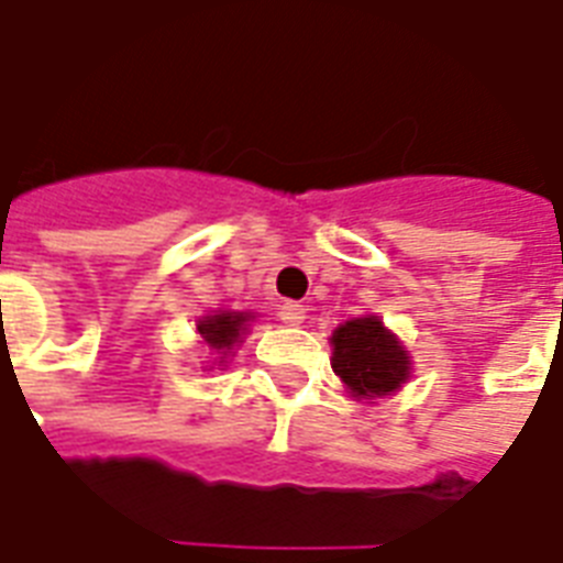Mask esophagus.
<instances>
[{
    "instance_id": "esophagus-1",
    "label": "esophagus",
    "mask_w": 563,
    "mask_h": 563,
    "mask_svg": "<svg viewBox=\"0 0 563 563\" xmlns=\"http://www.w3.org/2000/svg\"><path fill=\"white\" fill-rule=\"evenodd\" d=\"M280 319L286 322V325H301V322L307 319L305 305H298V301H286V305H280Z\"/></svg>"
}]
</instances>
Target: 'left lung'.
Here are the masks:
<instances>
[{
    "instance_id": "8db88e82",
    "label": "left lung",
    "mask_w": 563,
    "mask_h": 563,
    "mask_svg": "<svg viewBox=\"0 0 563 563\" xmlns=\"http://www.w3.org/2000/svg\"><path fill=\"white\" fill-rule=\"evenodd\" d=\"M329 343L331 367L355 401L377 404V398L401 391L413 374V355L377 313L341 322Z\"/></svg>"
}]
</instances>
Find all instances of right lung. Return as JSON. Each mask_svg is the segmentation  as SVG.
<instances>
[{
	"label": "right lung",
	"instance_id": "right-lung-1",
	"mask_svg": "<svg viewBox=\"0 0 563 563\" xmlns=\"http://www.w3.org/2000/svg\"><path fill=\"white\" fill-rule=\"evenodd\" d=\"M256 322V313L253 310H210L205 317L198 319L196 329L201 334V346L210 350V365H229V358L234 355V350L244 343V338L250 334V325Z\"/></svg>",
	"mask_w": 563,
	"mask_h": 563
}]
</instances>
